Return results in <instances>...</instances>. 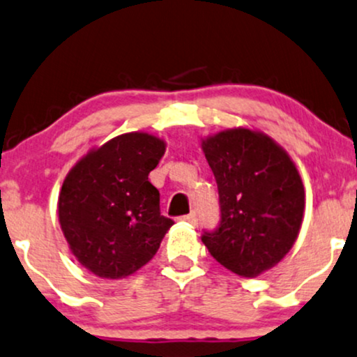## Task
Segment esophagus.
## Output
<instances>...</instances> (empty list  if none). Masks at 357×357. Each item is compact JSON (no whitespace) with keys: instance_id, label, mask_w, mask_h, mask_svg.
<instances>
[{"instance_id":"1","label":"esophagus","mask_w":357,"mask_h":357,"mask_svg":"<svg viewBox=\"0 0 357 357\" xmlns=\"http://www.w3.org/2000/svg\"><path fill=\"white\" fill-rule=\"evenodd\" d=\"M183 222L190 223V225H197V213H188L185 217H182Z\"/></svg>"}]
</instances>
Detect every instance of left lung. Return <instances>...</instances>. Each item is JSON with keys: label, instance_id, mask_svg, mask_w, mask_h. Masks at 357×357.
Instances as JSON below:
<instances>
[{"label": "left lung", "instance_id": "1", "mask_svg": "<svg viewBox=\"0 0 357 357\" xmlns=\"http://www.w3.org/2000/svg\"><path fill=\"white\" fill-rule=\"evenodd\" d=\"M218 185L222 220L202 241L222 266L255 278L293 248L305 213V187L281 145L261 130L235 127L202 139Z\"/></svg>", "mask_w": 357, "mask_h": 357}]
</instances>
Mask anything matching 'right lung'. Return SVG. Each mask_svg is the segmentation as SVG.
Segmentation results:
<instances>
[{
	"instance_id": "1",
	"label": "right lung",
	"mask_w": 357,
	"mask_h": 357,
	"mask_svg": "<svg viewBox=\"0 0 357 357\" xmlns=\"http://www.w3.org/2000/svg\"><path fill=\"white\" fill-rule=\"evenodd\" d=\"M167 144L147 132L92 147L66 175L57 217L69 248L92 275L122 280L153 258L174 225L149 182Z\"/></svg>"
}]
</instances>
